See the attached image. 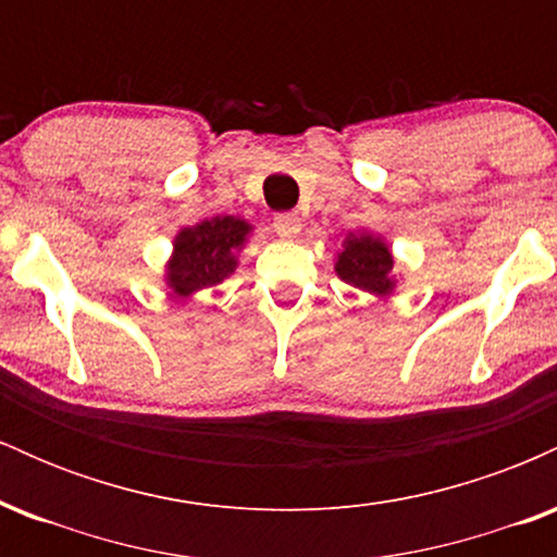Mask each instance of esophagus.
Listing matches in <instances>:
<instances>
[{
  "mask_svg": "<svg viewBox=\"0 0 557 557\" xmlns=\"http://www.w3.org/2000/svg\"><path fill=\"white\" fill-rule=\"evenodd\" d=\"M274 233L283 238H296L300 233V220L296 214H277L274 216Z\"/></svg>",
  "mask_w": 557,
  "mask_h": 557,
  "instance_id": "1",
  "label": "esophagus"
}]
</instances>
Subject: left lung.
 Listing matches in <instances>:
<instances>
[{
  "instance_id": "left-lung-1",
  "label": "left lung",
  "mask_w": 557,
  "mask_h": 557,
  "mask_svg": "<svg viewBox=\"0 0 557 557\" xmlns=\"http://www.w3.org/2000/svg\"><path fill=\"white\" fill-rule=\"evenodd\" d=\"M395 259L387 243L372 233H348L337 251L335 272L343 283L359 287L369 296L385 298L395 290Z\"/></svg>"
}]
</instances>
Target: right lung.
<instances>
[{"label":"right lung","mask_w":557,"mask_h":557,"mask_svg":"<svg viewBox=\"0 0 557 557\" xmlns=\"http://www.w3.org/2000/svg\"><path fill=\"white\" fill-rule=\"evenodd\" d=\"M253 227L233 214L212 216L183 227L172 240V257L164 267V285L177 298H190L203 287L220 285L238 267V253Z\"/></svg>","instance_id":"add662e5"}]
</instances>
